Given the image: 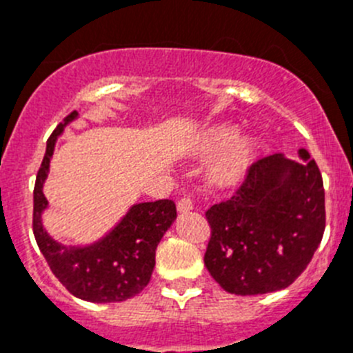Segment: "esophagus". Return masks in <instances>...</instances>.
<instances>
[{"mask_svg": "<svg viewBox=\"0 0 353 353\" xmlns=\"http://www.w3.org/2000/svg\"><path fill=\"white\" fill-rule=\"evenodd\" d=\"M176 208H179V212L180 214H187V212H191L192 208V201L189 198H182L179 201V203H176Z\"/></svg>", "mask_w": 353, "mask_h": 353, "instance_id": "obj_1", "label": "esophagus"}]
</instances>
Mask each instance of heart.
Instances as JSON below:
<instances>
[{
	"label": "heart",
	"instance_id": "heart-1",
	"mask_svg": "<svg viewBox=\"0 0 353 353\" xmlns=\"http://www.w3.org/2000/svg\"><path fill=\"white\" fill-rule=\"evenodd\" d=\"M236 129L221 123L203 134L198 143L199 154H214L225 148L212 164V179L219 185H233L240 182L254 161V141L249 138H236Z\"/></svg>",
	"mask_w": 353,
	"mask_h": 353
}]
</instances>
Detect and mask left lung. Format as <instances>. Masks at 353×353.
Returning <instances> with one entry per match:
<instances>
[{"mask_svg":"<svg viewBox=\"0 0 353 353\" xmlns=\"http://www.w3.org/2000/svg\"><path fill=\"white\" fill-rule=\"evenodd\" d=\"M301 161L258 159L226 201L207 210L208 272L235 295H260L292 285L305 270L325 230L322 173L310 152Z\"/></svg>","mask_w":353,"mask_h":353,"instance_id":"1","label":"left lung"}]
</instances>
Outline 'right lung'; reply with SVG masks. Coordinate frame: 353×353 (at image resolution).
<instances>
[{
    "instance_id": "1",
    "label": "right lung",
    "mask_w": 353,
    "mask_h": 353,
    "mask_svg": "<svg viewBox=\"0 0 353 353\" xmlns=\"http://www.w3.org/2000/svg\"><path fill=\"white\" fill-rule=\"evenodd\" d=\"M76 117V111H72L48 139L33 189V233L49 269L72 295L90 302L127 301L150 283L155 249L173 224L176 207L171 199L134 205L113 232L86 248H67L52 240L42 226V212L48 207L42 187L48 179L56 138Z\"/></svg>"
}]
</instances>
